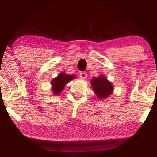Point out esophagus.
Instances as JSON below:
<instances>
[{"label":"esophagus","instance_id":"obj_1","mask_svg":"<svg viewBox=\"0 0 157 157\" xmlns=\"http://www.w3.org/2000/svg\"><path fill=\"white\" fill-rule=\"evenodd\" d=\"M79 75H80V78L81 79H86V77H87V74L85 71L81 72L80 74H79Z\"/></svg>","mask_w":157,"mask_h":157}]
</instances>
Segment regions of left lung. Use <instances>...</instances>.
Wrapping results in <instances>:
<instances>
[{
	"instance_id": "8db88e82",
	"label": "left lung",
	"mask_w": 157,
	"mask_h": 157,
	"mask_svg": "<svg viewBox=\"0 0 157 157\" xmlns=\"http://www.w3.org/2000/svg\"><path fill=\"white\" fill-rule=\"evenodd\" d=\"M91 85L96 95L99 98H105L113 91V86L105 76H101L91 79Z\"/></svg>"
}]
</instances>
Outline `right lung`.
<instances>
[{
	"instance_id": "right-lung-1",
	"label": "right lung",
	"mask_w": 157,
	"mask_h": 157,
	"mask_svg": "<svg viewBox=\"0 0 157 157\" xmlns=\"http://www.w3.org/2000/svg\"><path fill=\"white\" fill-rule=\"evenodd\" d=\"M76 78L74 75H67L66 74H61L57 77L51 81V84L53 86V91L56 95L60 94L64 89V86L69 82L71 80Z\"/></svg>"
}]
</instances>
